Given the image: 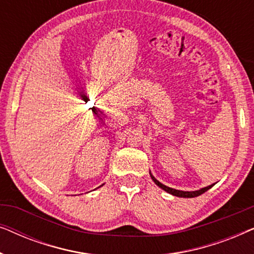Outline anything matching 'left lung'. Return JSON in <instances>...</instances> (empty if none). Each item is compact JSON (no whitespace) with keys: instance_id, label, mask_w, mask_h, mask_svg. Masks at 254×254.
I'll use <instances>...</instances> for the list:
<instances>
[{"instance_id":"1","label":"left lung","mask_w":254,"mask_h":254,"mask_svg":"<svg viewBox=\"0 0 254 254\" xmlns=\"http://www.w3.org/2000/svg\"><path fill=\"white\" fill-rule=\"evenodd\" d=\"M150 177H151V179L154 180V183L156 184V185L161 187L162 190H164L165 192L172 194V195L179 196V197H195V196H199V195H201V194H203L204 192H207L208 190L211 189V187L214 186V184H213V185H209V186H207V187H203V189H201V190H192V192H186V190H175V189H171V187H168V186L163 185L162 183H159L158 180L156 179L155 177L151 175V172H150Z\"/></svg>"}]
</instances>
